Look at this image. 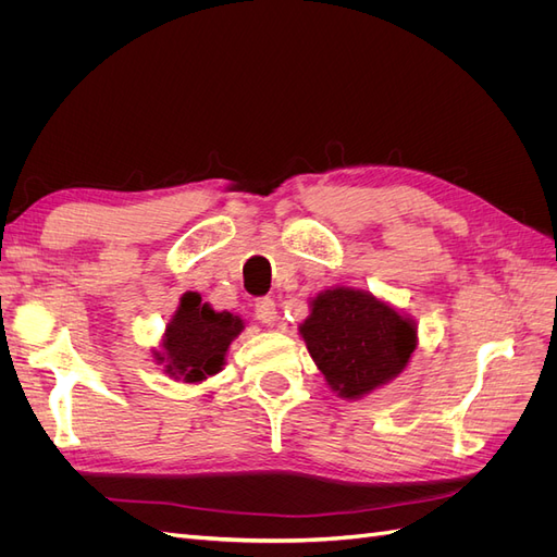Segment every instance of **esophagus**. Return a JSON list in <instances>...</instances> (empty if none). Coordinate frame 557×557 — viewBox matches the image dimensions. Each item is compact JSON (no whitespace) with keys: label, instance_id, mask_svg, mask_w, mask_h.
<instances>
[{"label":"esophagus","instance_id":"1","mask_svg":"<svg viewBox=\"0 0 557 557\" xmlns=\"http://www.w3.org/2000/svg\"><path fill=\"white\" fill-rule=\"evenodd\" d=\"M256 318L260 320L262 325H276V305H274V299H269V297H262V299H258L256 301Z\"/></svg>","mask_w":557,"mask_h":557}]
</instances>
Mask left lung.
I'll return each mask as SVG.
<instances>
[{
  "label": "left lung",
  "instance_id": "left-lung-1",
  "mask_svg": "<svg viewBox=\"0 0 557 557\" xmlns=\"http://www.w3.org/2000/svg\"><path fill=\"white\" fill-rule=\"evenodd\" d=\"M299 334L332 393L342 399H362L395 381L418 348L411 315L348 285L318 293Z\"/></svg>",
  "mask_w": 557,
  "mask_h": 557
}]
</instances>
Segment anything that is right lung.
Masks as SVG:
<instances>
[{
	"instance_id": "right-lung-1",
	"label": "right lung",
	"mask_w": 557,
	"mask_h": 557,
	"mask_svg": "<svg viewBox=\"0 0 557 557\" xmlns=\"http://www.w3.org/2000/svg\"><path fill=\"white\" fill-rule=\"evenodd\" d=\"M244 327L239 315L215 311L199 293H183L153 358L170 379L201 383L223 372L230 344Z\"/></svg>"
}]
</instances>
